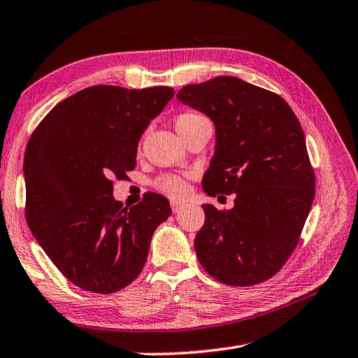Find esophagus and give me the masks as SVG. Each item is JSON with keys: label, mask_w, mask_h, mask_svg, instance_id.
<instances>
[{"label": "esophagus", "mask_w": 358, "mask_h": 358, "mask_svg": "<svg viewBox=\"0 0 358 358\" xmlns=\"http://www.w3.org/2000/svg\"><path fill=\"white\" fill-rule=\"evenodd\" d=\"M171 206H172V211L173 213H178L181 210V206H183V203H180V201H177V200H172L171 201Z\"/></svg>", "instance_id": "esophagus-1"}]
</instances>
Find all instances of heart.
<instances>
[{"instance_id": "heart-1", "label": "heart", "mask_w": 358, "mask_h": 358, "mask_svg": "<svg viewBox=\"0 0 358 358\" xmlns=\"http://www.w3.org/2000/svg\"><path fill=\"white\" fill-rule=\"evenodd\" d=\"M206 120H208L206 117L201 115L200 113L183 111L175 117V128H177V131L183 136L189 131V129L199 125V123L206 122ZM153 187L161 194H164V196L175 200L183 199L187 194V189H189L186 178L177 173L159 175V177L153 181Z\"/></svg>"}]
</instances>
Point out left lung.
Wrapping results in <instances>:
<instances>
[{
  "mask_svg": "<svg viewBox=\"0 0 358 358\" xmlns=\"http://www.w3.org/2000/svg\"><path fill=\"white\" fill-rule=\"evenodd\" d=\"M177 99L216 127L203 191L236 194L231 210L203 205L205 225L194 241L199 262L230 287L268 280L296 249L315 199L301 123L280 95L235 76L189 84Z\"/></svg>",
  "mask_w": 358,
  "mask_h": 358,
  "instance_id": "1",
  "label": "left lung"
}]
</instances>
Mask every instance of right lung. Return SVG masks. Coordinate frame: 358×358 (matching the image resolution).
<instances>
[{"mask_svg":"<svg viewBox=\"0 0 358 358\" xmlns=\"http://www.w3.org/2000/svg\"><path fill=\"white\" fill-rule=\"evenodd\" d=\"M173 89L92 86L51 109L24 152L26 222L53 264L86 291L111 294L141 274L157 227L171 216L148 192L131 208L113 178L136 167L144 129Z\"/></svg>","mask_w":358,"mask_h":358,"instance_id":"add662e5","label":"right lung"}]
</instances>
